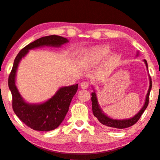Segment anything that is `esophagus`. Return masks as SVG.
<instances>
[{
    "instance_id": "obj_1",
    "label": "esophagus",
    "mask_w": 160,
    "mask_h": 160,
    "mask_svg": "<svg viewBox=\"0 0 160 160\" xmlns=\"http://www.w3.org/2000/svg\"><path fill=\"white\" fill-rule=\"evenodd\" d=\"M88 86H89V83H88V82L82 81L81 83H80V87H81V88H82V89L88 88Z\"/></svg>"
}]
</instances>
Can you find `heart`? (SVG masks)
Here are the masks:
<instances>
[{"mask_svg":"<svg viewBox=\"0 0 160 160\" xmlns=\"http://www.w3.org/2000/svg\"><path fill=\"white\" fill-rule=\"evenodd\" d=\"M110 50L108 47H97L88 50L86 53V58L91 61H96L99 59L105 58L110 54Z\"/></svg>","mask_w":160,"mask_h":160,"instance_id":"1","label":"heart"}]
</instances>
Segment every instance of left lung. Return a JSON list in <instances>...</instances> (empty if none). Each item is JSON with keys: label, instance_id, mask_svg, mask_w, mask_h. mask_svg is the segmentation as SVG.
Instances as JSON below:
<instances>
[{"label": "left lung", "instance_id": "8db88e82", "mask_svg": "<svg viewBox=\"0 0 160 160\" xmlns=\"http://www.w3.org/2000/svg\"><path fill=\"white\" fill-rule=\"evenodd\" d=\"M138 54H139V53L138 52L137 55H138ZM143 61L145 62V63H146V67L147 68V69H148V63H147L146 60H145L144 59ZM149 82H150L149 88H148V93H147L146 94L145 103L143 106H142V108L140 109V111L138 112L135 116H133L132 118H127V119H120V120L110 118V117H108L107 115L104 113L103 111H102V110L101 109V108H100L99 102H98L97 93L95 92L94 88H93V92H92V93H91V96H92V97H91V102H92V110H93V116L97 117L99 122L102 123L103 125H105V126L107 127H112V128L124 129V128H127V127L132 126V125L136 123V122L139 120L140 116H141L142 114L143 113V112L145 111V110L146 109L147 106L148 105L150 91L152 87V79H151L150 76H149Z\"/></svg>", "mask_w": 160, "mask_h": 160}]
</instances>
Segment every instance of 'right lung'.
I'll list each match as a JSON object with an SVG mask.
<instances>
[{"mask_svg": "<svg viewBox=\"0 0 160 160\" xmlns=\"http://www.w3.org/2000/svg\"><path fill=\"white\" fill-rule=\"evenodd\" d=\"M67 42L69 40L60 36L51 35L42 37L22 48L14 59L8 80V88L12 95V108L18 118L34 130L51 131L62 123L69 110L72 98L78 91V84L61 87L55 95L43 103H28L20 95L15 84L18 65L30 50L44 46L59 48Z\"/></svg>", "mask_w": 160, "mask_h": 160, "instance_id": "1", "label": "right lung"}]
</instances>
